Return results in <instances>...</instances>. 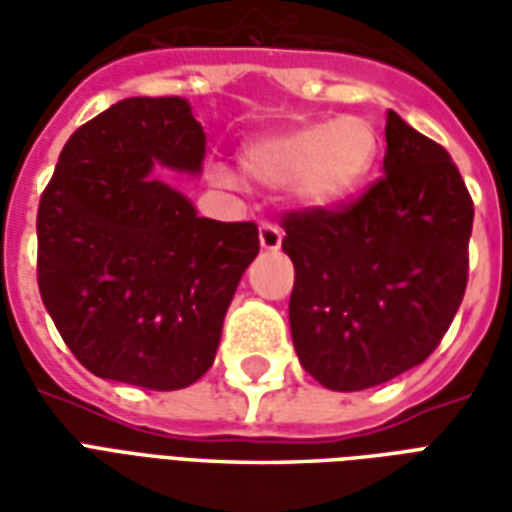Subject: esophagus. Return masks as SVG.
Here are the masks:
<instances>
[{
	"label": "esophagus",
	"mask_w": 512,
	"mask_h": 512,
	"mask_svg": "<svg viewBox=\"0 0 512 512\" xmlns=\"http://www.w3.org/2000/svg\"><path fill=\"white\" fill-rule=\"evenodd\" d=\"M260 246H263L266 252H277L279 246H282V230H279L277 224H260Z\"/></svg>",
	"instance_id": "esophagus-1"
}]
</instances>
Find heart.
I'll use <instances>...</instances> for the list:
<instances>
[{
	"label": "heart",
	"mask_w": 512,
	"mask_h": 512,
	"mask_svg": "<svg viewBox=\"0 0 512 512\" xmlns=\"http://www.w3.org/2000/svg\"><path fill=\"white\" fill-rule=\"evenodd\" d=\"M378 136L362 117H337L329 123L263 134L246 142L241 164L263 186H288L301 208L323 211L351 200L376 164ZM219 186H238V175L213 167Z\"/></svg>",
	"instance_id": "heart-1"
}]
</instances>
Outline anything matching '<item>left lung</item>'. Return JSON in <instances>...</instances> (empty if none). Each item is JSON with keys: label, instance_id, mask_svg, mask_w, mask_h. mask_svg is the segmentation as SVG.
<instances>
[{"label": "left lung", "instance_id": "1", "mask_svg": "<svg viewBox=\"0 0 512 512\" xmlns=\"http://www.w3.org/2000/svg\"><path fill=\"white\" fill-rule=\"evenodd\" d=\"M472 219L450 153L389 109L384 178L351 208L282 222L304 370L326 389L359 392L422 365L461 307Z\"/></svg>", "mask_w": 512, "mask_h": 512}]
</instances>
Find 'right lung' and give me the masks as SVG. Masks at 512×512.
Returning a JSON list of instances; mask_svg holds the SVG:
<instances>
[{
	"instance_id": "1",
	"label": "right lung",
	"mask_w": 512,
	"mask_h": 512,
	"mask_svg": "<svg viewBox=\"0 0 512 512\" xmlns=\"http://www.w3.org/2000/svg\"><path fill=\"white\" fill-rule=\"evenodd\" d=\"M186 98H126L65 142L38 208V288L90 373L172 392L208 373L235 288L260 252L252 222L197 216L161 169L200 175Z\"/></svg>"
}]
</instances>
